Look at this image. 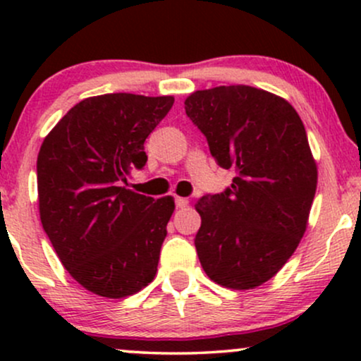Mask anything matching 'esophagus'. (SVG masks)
<instances>
[{
	"label": "esophagus",
	"mask_w": 361,
	"mask_h": 361,
	"mask_svg": "<svg viewBox=\"0 0 361 361\" xmlns=\"http://www.w3.org/2000/svg\"><path fill=\"white\" fill-rule=\"evenodd\" d=\"M175 204L178 209H185L186 205H188V198H183V197H176L175 198Z\"/></svg>",
	"instance_id": "esophagus-1"
}]
</instances>
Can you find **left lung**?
I'll return each instance as SVG.
<instances>
[{
    "instance_id": "obj_1",
    "label": "left lung",
    "mask_w": 361,
    "mask_h": 361,
    "mask_svg": "<svg viewBox=\"0 0 361 361\" xmlns=\"http://www.w3.org/2000/svg\"><path fill=\"white\" fill-rule=\"evenodd\" d=\"M185 111L210 154L235 178L195 205L198 259L210 280L250 290L268 281L299 246L317 186L304 123L287 100L246 85L195 91Z\"/></svg>"
}]
</instances>
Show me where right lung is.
<instances>
[{"instance_id":"1","label":"right lung","mask_w":361,"mask_h":361,"mask_svg":"<svg viewBox=\"0 0 361 361\" xmlns=\"http://www.w3.org/2000/svg\"><path fill=\"white\" fill-rule=\"evenodd\" d=\"M173 97L109 93L74 105L37 157L42 227L81 287L122 299L154 280L175 200L122 186L147 156L144 142Z\"/></svg>"}]
</instances>
